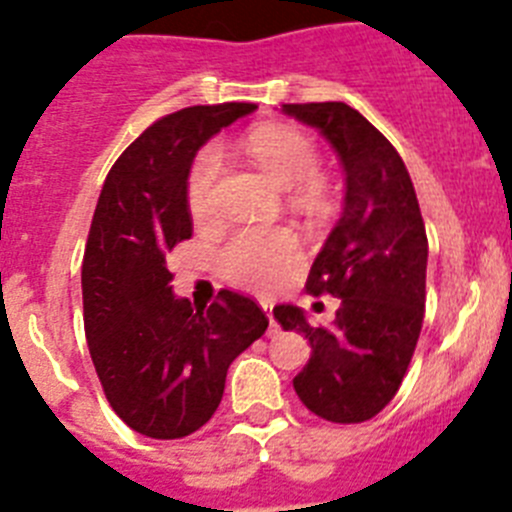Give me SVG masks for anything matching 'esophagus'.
Segmentation results:
<instances>
[{"label": "esophagus", "mask_w": 512, "mask_h": 512, "mask_svg": "<svg viewBox=\"0 0 512 512\" xmlns=\"http://www.w3.org/2000/svg\"><path fill=\"white\" fill-rule=\"evenodd\" d=\"M260 306H262V311H265L267 319H270V334H273V331H275V321H273V306H275V303L267 301V298H265V301H260Z\"/></svg>", "instance_id": "1"}]
</instances>
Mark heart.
Listing matches in <instances>:
<instances>
[{"instance_id": "obj_1", "label": "heart", "mask_w": 512, "mask_h": 512, "mask_svg": "<svg viewBox=\"0 0 512 512\" xmlns=\"http://www.w3.org/2000/svg\"><path fill=\"white\" fill-rule=\"evenodd\" d=\"M252 158L278 186H301L303 199L319 196V153L303 132L288 127H265L247 142ZM224 173V153L219 145L199 150L188 173V209L196 222H211L216 216V193ZM222 270L232 283L255 290H273L298 265V242L285 229L275 232H239L222 250Z\"/></svg>"}]
</instances>
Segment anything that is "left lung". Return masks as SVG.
Instances as JSON below:
<instances>
[{
	"mask_svg": "<svg viewBox=\"0 0 512 512\" xmlns=\"http://www.w3.org/2000/svg\"><path fill=\"white\" fill-rule=\"evenodd\" d=\"M316 127L344 170V209L308 273L311 296L331 293L329 326H311L293 303L273 308L285 331L311 344L293 388L331 423H362L398 393L423 324L428 239L416 191L395 147L344 101L283 104Z\"/></svg>",
	"mask_w": 512,
	"mask_h": 512,
	"instance_id": "obj_1",
	"label": "left lung"
}]
</instances>
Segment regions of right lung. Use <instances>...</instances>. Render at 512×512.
Segmentation results:
<instances>
[{"mask_svg":"<svg viewBox=\"0 0 512 512\" xmlns=\"http://www.w3.org/2000/svg\"><path fill=\"white\" fill-rule=\"evenodd\" d=\"M255 104L188 107L150 124L109 170L81 267L84 329L109 405L137 434L183 439L222 403L227 370L267 329L252 298L193 308L173 293L170 250L191 237L188 173Z\"/></svg>","mask_w":512,"mask_h":512,"instance_id":"add662e5","label":"right lung"}]
</instances>
